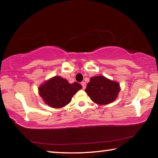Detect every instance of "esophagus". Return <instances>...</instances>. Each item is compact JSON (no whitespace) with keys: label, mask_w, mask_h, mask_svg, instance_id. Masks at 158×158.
Instances as JSON below:
<instances>
[{"label":"esophagus","mask_w":158,"mask_h":158,"mask_svg":"<svg viewBox=\"0 0 158 158\" xmlns=\"http://www.w3.org/2000/svg\"><path fill=\"white\" fill-rule=\"evenodd\" d=\"M81 85H82L83 89H85V87H86V84H85V82H81Z\"/></svg>","instance_id":"34e87169"}]
</instances>
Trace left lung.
<instances>
[{
    "mask_svg": "<svg viewBox=\"0 0 158 158\" xmlns=\"http://www.w3.org/2000/svg\"><path fill=\"white\" fill-rule=\"evenodd\" d=\"M120 85L103 76L91 77L85 91L98 105H106L114 102L120 91Z\"/></svg>",
    "mask_w": 158,
    "mask_h": 158,
    "instance_id": "8db88e82",
    "label": "left lung"
}]
</instances>
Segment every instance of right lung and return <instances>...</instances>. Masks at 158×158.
<instances>
[{
    "label": "right lung",
    "mask_w": 158,
    "mask_h": 158,
    "mask_svg": "<svg viewBox=\"0 0 158 158\" xmlns=\"http://www.w3.org/2000/svg\"><path fill=\"white\" fill-rule=\"evenodd\" d=\"M82 88L77 82L69 84L66 79L56 76L39 87L40 95L53 108H61L70 102L73 96Z\"/></svg>",
    "instance_id": "1"
}]
</instances>
